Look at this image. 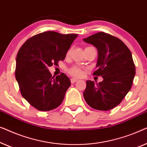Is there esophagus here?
Masks as SVG:
<instances>
[{"label":"esophagus","instance_id":"obj_1","mask_svg":"<svg viewBox=\"0 0 147 147\" xmlns=\"http://www.w3.org/2000/svg\"><path fill=\"white\" fill-rule=\"evenodd\" d=\"M77 80H78L76 79V78H71V83H74V82L77 81Z\"/></svg>","mask_w":147,"mask_h":147}]
</instances>
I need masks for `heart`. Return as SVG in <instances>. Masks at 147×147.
<instances>
[{"mask_svg":"<svg viewBox=\"0 0 147 147\" xmlns=\"http://www.w3.org/2000/svg\"><path fill=\"white\" fill-rule=\"evenodd\" d=\"M70 53H71V49L67 52V55H69ZM68 72L71 75L75 76V77H80L83 74V72H82V69L80 67H77V66H74V67H71V69H69Z\"/></svg>","mask_w":147,"mask_h":147,"instance_id":"1","label":"heart"}]
</instances>
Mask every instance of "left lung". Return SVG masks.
Wrapping results in <instances>:
<instances>
[{"label":"left lung","mask_w":147,"mask_h":147,"mask_svg":"<svg viewBox=\"0 0 147 147\" xmlns=\"http://www.w3.org/2000/svg\"><path fill=\"white\" fill-rule=\"evenodd\" d=\"M83 40L98 50L97 70L93 75L103 78L102 82L96 84L86 81L84 98L92 109L109 111L119 105L131 88L135 75L131 52L121 40L104 32Z\"/></svg>","instance_id":"1"}]
</instances>
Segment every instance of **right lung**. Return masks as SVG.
<instances>
[{
    "label": "right lung",
    "instance_id": "1",
    "mask_svg": "<svg viewBox=\"0 0 147 147\" xmlns=\"http://www.w3.org/2000/svg\"><path fill=\"white\" fill-rule=\"evenodd\" d=\"M77 36L45 31L28 38L18 51L16 79L22 96L37 110L51 111L63 101L71 80L64 73L52 76L48 67L65 60Z\"/></svg>",
    "mask_w": 147,
    "mask_h": 147
}]
</instances>
